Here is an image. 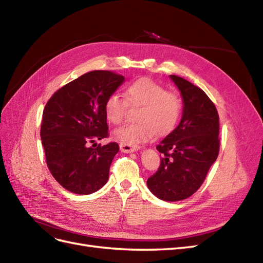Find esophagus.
Returning a JSON list of instances; mask_svg holds the SVG:
<instances>
[{
	"instance_id": "obj_1",
	"label": "esophagus",
	"mask_w": 263,
	"mask_h": 263,
	"mask_svg": "<svg viewBox=\"0 0 263 263\" xmlns=\"http://www.w3.org/2000/svg\"><path fill=\"white\" fill-rule=\"evenodd\" d=\"M119 148H121V151L122 153H133V151H136L139 147L138 146H134V145H128V144H123V142H121V145H119Z\"/></svg>"
}]
</instances>
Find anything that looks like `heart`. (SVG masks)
<instances>
[{
  "label": "heart",
  "mask_w": 263,
  "mask_h": 263,
  "mask_svg": "<svg viewBox=\"0 0 263 263\" xmlns=\"http://www.w3.org/2000/svg\"><path fill=\"white\" fill-rule=\"evenodd\" d=\"M126 101L117 93L109 94L104 102V113L109 123H124L127 107H138L136 124L118 129L115 137L123 144L136 146L150 140L155 135L165 136L174 129L182 113V100L177 93L149 78L129 83L125 91Z\"/></svg>",
  "instance_id": "b5f03b06"
}]
</instances>
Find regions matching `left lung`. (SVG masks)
I'll return each instance as SVG.
<instances>
[{
    "label": "left lung",
    "instance_id": "1",
    "mask_svg": "<svg viewBox=\"0 0 263 263\" xmlns=\"http://www.w3.org/2000/svg\"><path fill=\"white\" fill-rule=\"evenodd\" d=\"M181 92L183 114L179 126L157 146L162 155L157 172L147 180L160 200H185L201 187L219 153V116L200 87L170 76Z\"/></svg>",
    "mask_w": 263,
    "mask_h": 263
}]
</instances>
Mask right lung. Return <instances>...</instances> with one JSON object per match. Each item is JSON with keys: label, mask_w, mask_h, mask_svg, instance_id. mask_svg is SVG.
Masks as SVG:
<instances>
[{"label": "right lung", "mask_w": 263, "mask_h": 263, "mask_svg": "<svg viewBox=\"0 0 263 263\" xmlns=\"http://www.w3.org/2000/svg\"><path fill=\"white\" fill-rule=\"evenodd\" d=\"M124 80L112 71H91L60 87L47 102L41 127L46 163L70 192L91 194L108 180L119 146H101L97 140L109 136L104 102Z\"/></svg>", "instance_id": "1"}]
</instances>
